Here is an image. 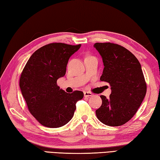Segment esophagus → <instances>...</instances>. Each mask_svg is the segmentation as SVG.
<instances>
[{"label":"esophagus","instance_id":"34e87169","mask_svg":"<svg viewBox=\"0 0 160 160\" xmlns=\"http://www.w3.org/2000/svg\"><path fill=\"white\" fill-rule=\"evenodd\" d=\"M83 93H84V97H86V98L91 97V96L93 95V94H92V92H88V91H85Z\"/></svg>","mask_w":160,"mask_h":160}]
</instances>
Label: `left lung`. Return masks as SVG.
<instances>
[{
    "label": "left lung",
    "mask_w": 160,
    "mask_h": 160,
    "mask_svg": "<svg viewBox=\"0 0 160 160\" xmlns=\"http://www.w3.org/2000/svg\"><path fill=\"white\" fill-rule=\"evenodd\" d=\"M102 58L104 70L100 77L111 86L108 99L101 95L102 104L96 110L99 121L108 126L128 122L145 98L147 86L139 61L129 50L111 42L95 43Z\"/></svg>",
    "instance_id": "1"
}]
</instances>
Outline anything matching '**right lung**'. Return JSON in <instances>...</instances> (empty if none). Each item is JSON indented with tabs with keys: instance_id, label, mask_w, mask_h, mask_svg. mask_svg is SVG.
<instances>
[{
	"instance_id": "obj_1",
	"label": "right lung",
	"mask_w": 160,
	"mask_h": 160,
	"mask_svg": "<svg viewBox=\"0 0 160 160\" xmlns=\"http://www.w3.org/2000/svg\"><path fill=\"white\" fill-rule=\"evenodd\" d=\"M81 44L51 43L32 54L21 74L19 86L28 110L43 126L62 127L74 116L83 92L67 93L57 85L65 76L69 58Z\"/></svg>"
}]
</instances>
